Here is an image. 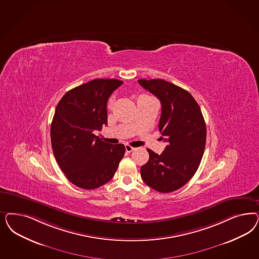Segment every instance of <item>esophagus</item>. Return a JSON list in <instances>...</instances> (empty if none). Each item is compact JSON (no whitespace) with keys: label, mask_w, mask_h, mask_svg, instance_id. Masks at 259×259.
Masks as SVG:
<instances>
[{"label":"esophagus","mask_w":259,"mask_h":259,"mask_svg":"<svg viewBox=\"0 0 259 259\" xmlns=\"http://www.w3.org/2000/svg\"><path fill=\"white\" fill-rule=\"evenodd\" d=\"M125 151L127 152V153H131L132 151H134L135 149H134V147H132V146H130V145H125Z\"/></svg>","instance_id":"esophagus-1"}]
</instances>
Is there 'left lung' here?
<instances>
[{
  "mask_svg": "<svg viewBox=\"0 0 259 259\" xmlns=\"http://www.w3.org/2000/svg\"><path fill=\"white\" fill-rule=\"evenodd\" d=\"M138 83L161 102L159 131L167 143L159 155L148 149L149 161L141 167L143 181L157 192H175L188 183L200 165L207 130L200 107L190 92L162 79Z\"/></svg>",
  "mask_w": 259,
  "mask_h": 259,
  "instance_id": "8db88e82",
  "label": "left lung"
}]
</instances>
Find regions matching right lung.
<instances>
[{
  "label": "right lung",
  "instance_id": "right-lung-1",
  "mask_svg": "<svg viewBox=\"0 0 259 259\" xmlns=\"http://www.w3.org/2000/svg\"><path fill=\"white\" fill-rule=\"evenodd\" d=\"M123 83L94 79L62 97L50 126L55 159L67 179L84 190L97 189L113 177L125 154L123 144L110 145L94 134L108 125L107 103Z\"/></svg>",
  "mask_w": 259,
  "mask_h": 259
}]
</instances>
